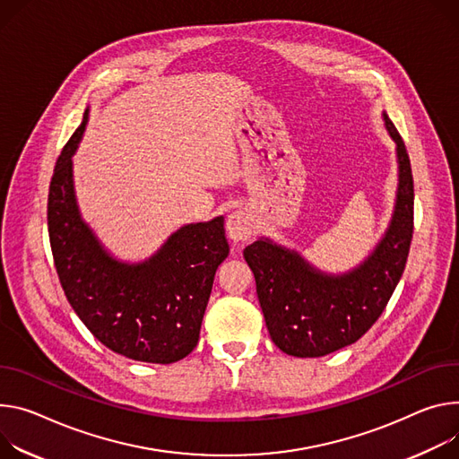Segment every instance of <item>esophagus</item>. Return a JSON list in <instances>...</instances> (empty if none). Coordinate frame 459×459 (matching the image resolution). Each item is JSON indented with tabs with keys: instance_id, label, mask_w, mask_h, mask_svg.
<instances>
[{
	"instance_id": "esophagus-1",
	"label": "esophagus",
	"mask_w": 459,
	"mask_h": 459,
	"mask_svg": "<svg viewBox=\"0 0 459 459\" xmlns=\"http://www.w3.org/2000/svg\"><path fill=\"white\" fill-rule=\"evenodd\" d=\"M227 230L232 241H247L255 234V220L243 211L232 212L227 220Z\"/></svg>"
}]
</instances>
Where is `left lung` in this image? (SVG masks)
Here are the masks:
<instances>
[{
  "mask_svg": "<svg viewBox=\"0 0 459 459\" xmlns=\"http://www.w3.org/2000/svg\"><path fill=\"white\" fill-rule=\"evenodd\" d=\"M385 122L397 143V203L386 236L359 269L325 276L269 239L243 251L269 335L287 355L324 357L357 342L383 315L403 276L413 236V178L403 137L388 115Z\"/></svg>",
  "mask_w": 459,
  "mask_h": 459,
  "instance_id": "8db88e82",
  "label": "left lung"
}]
</instances>
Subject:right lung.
Segmentation results:
<instances>
[{"label": "right lung", "mask_w": 459, "mask_h": 459, "mask_svg": "<svg viewBox=\"0 0 459 459\" xmlns=\"http://www.w3.org/2000/svg\"><path fill=\"white\" fill-rule=\"evenodd\" d=\"M86 122L88 111L49 185L48 227L62 289L78 318L111 351L141 362H178L197 346L216 269L229 256L223 218L179 229L144 264L109 258L80 220L73 194L71 155Z\"/></svg>", "instance_id": "obj_1"}]
</instances>
